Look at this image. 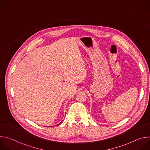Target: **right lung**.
I'll use <instances>...</instances> for the list:
<instances>
[{"mask_svg":"<svg viewBox=\"0 0 150 150\" xmlns=\"http://www.w3.org/2000/svg\"><path fill=\"white\" fill-rule=\"evenodd\" d=\"M61 122H60V123H61ZM60 123H59V124H57V125H59V124H60Z\"/></svg>","mask_w":150,"mask_h":150,"instance_id":"1","label":"right lung"}]
</instances>
